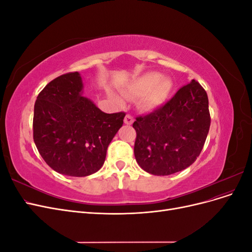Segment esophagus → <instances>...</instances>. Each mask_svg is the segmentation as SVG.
Returning a JSON list of instances; mask_svg holds the SVG:
<instances>
[{
    "instance_id": "esophagus-1",
    "label": "esophagus",
    "mask_w": 252,
    "mask_h": 252,
    "mask_svg": "<svg viewBox=\"0 0 252 252\" xmlns=\"http://www.w3.org/2000/svg\"><path fill=\"white\" fill-rule=\"evenodd\" d=\"M124 123L126 125H131L133 123V118L130 116V114H127L124 119Z\"/></svg>"
}]
</instances>
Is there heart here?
<instances>
[{
	"label": "heart",
	"mask_w": 252,
	"mask_h": 252,
	"mask_svg": "<svg viewBox=\"0 0 252 252\" xmlns=\"http://www.w3.org/2000/svg\"><path fill=\"white\" fill-rule=\"evenodd\" d=\"M172 89V82L157 72H149L134 80L123 94L126 96H142V105L146 109H156L163 105Z\"/></svg>",
	"instance_id": "obj_1"
}]
</instances>
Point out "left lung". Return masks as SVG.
Masks as SVG:
<instances>
[{
  "mask_svg": "<svg viewBox=\"0 0 252 252\" xmlns=\"http://www.w3.org/2000/svg\"><path fill=\"white\" fill-rule=\"evenodd\" d=\"M134 157L141 168L155 175L186 169L200 156L210 127L208 96L192 80L170 101L136 118Z\"/></svg>",
  "mask_w": 252,
  "mask_h": 252,
  "instance_id": "obj_1",
  "label": "left lung"
}]
</instances>
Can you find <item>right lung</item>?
<instances>
[{
    "instance_id": "right-lung-1",
    "label": "right lung",
    "mask_w": 252,
    "mask_h": 252,
    "mask_svg": "<svg viewBox=\"0 0 252 252\" xmlns=\"http://www.w3.org/2000/svg\"><path fill=\"white\" fill-rule=\"evenodd\" d=\"M83 89L79 72L66 73L47 84L34 104L35 146L49 167L69 177H87L101 168L125 117L103 112L83 96Z\"/></svg>"
}]
</instances>
